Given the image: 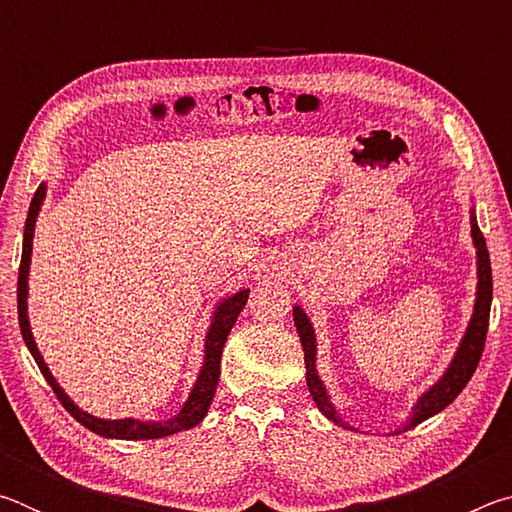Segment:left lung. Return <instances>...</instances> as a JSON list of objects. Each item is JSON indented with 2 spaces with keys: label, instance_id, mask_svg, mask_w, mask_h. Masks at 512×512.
<instances>
[{
  "label": "left lung",
  "instance_id": "obj_1",
  "mask_svg": "<svg viewBox=\"0 0 512 512\" xmlns=\"http://www.w3.org/2000/svg\"><path fill=\"white\" fill-rule=\"evenodd\" d=\"M470 225H472V241L476 248V300H474V311L470 323H467V329L463 334L461 343L454 352V359L449 363L447 370L443 372L436 384L427 388L418 402L413 404L409 420L402 429H395V433H402L406 429L418 427L420 422L429 420L431 415L440 413L452 404L458 393L463 391L467 381L472 379L476 366H479L483 345H485V334H488V320H490V305H492V268H490V255L488 248H485V239L479 230V223H476V214L474 210L470 212ZM293 323H296L302 350H305V366H307V388L314 402L318 406V411L325 415L327 420H332L336 424H343L345 429H352L350 424H345L341 420L339 411L332 404V397H329L327 388L323 384V379L318 377L316 370V334H314V325L307 318L305 309L302 307H293Z\"/></svg>",
  "mask_w": 512,
  "mask_h": 512
}]
</instances>
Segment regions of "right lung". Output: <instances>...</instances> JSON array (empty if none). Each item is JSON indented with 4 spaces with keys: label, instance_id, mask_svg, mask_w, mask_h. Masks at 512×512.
Returning a JSON list of instances; mask_svg holds the SVG:
<instances>
[{
    "label": "right lung",
    "instance_id": "1",
    "mask_svg": "<svg viewBox=\"0 0 512 512\" xmlns=\"http://www.w3.org/2000/svg\"><path fill=\"white\" fill-rule=\"evenodd\" d=\"M45 196H47V185L42 183L38 187V192L33 194V201H31L29 214H27V223H24L22 262H20V275H17V318H20L22 339H24V343H27L31 357L36 359L40 372L45 375L47 384L54 388V393L60 400V404H63L67 413H72V418L79 420L85 429L99 433V436H103V438L151 440V438H164V436H171V433L187 431V429L196 427V424L205 418L207 409H210V404L214 400L216 384H219V375H221L223 345H225V339H228L232 325L237 323V316L241 314V309H244V305L248 302L250 289H241L237 293H232V296L223 298L219 305H216L212 323H210V327H207V334H205V357H203L201 372H198L196 384L192 388V393H189L187 402L183 404V409L173 415V418L158 422V420H135V418L103 420V418H97V415H90L88 411H83L74 404L72 397H69L63 388H60L56 377L51 375V370L45 363V359H42L36 339H33V334H31V325H29L27 298H29V266H31V250H33V232H36V219H38V212L42 207V201H45Z\"/></svg>",
    "mask_w": 512,
    "mask_h": 512
}]
</instances>
